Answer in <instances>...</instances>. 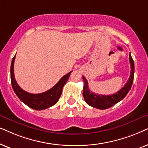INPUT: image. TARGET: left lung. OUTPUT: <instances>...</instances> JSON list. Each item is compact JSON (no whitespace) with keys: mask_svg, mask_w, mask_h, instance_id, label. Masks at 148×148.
I'll return each mask as SVG.
<instances>
[{"mask_svg":"<svg viewBox=\"0 0 148 148\" xmlns=\"http://www.w3.org/2000/svg\"><path fill=\"white\" fill-rule=\"evenodd\" d=\"M129 62L130 64H131V75H130L127 82L119 91L116 92L114 94L110 95H98L90 92L89 88H88L87 80H86L84 76H82V79L84 80L82 95H83L86 103L88 105L92 106L93 108H97V109L106 110L115 105L118 102L124 99L129 92L130 89H131L134 78L135 66H134V62L131 57V53L129 54Z\"/></svg>","mask_w":148,"mask_h":148,"instance_id":"8db88e82","label":"left lung"}]
</instances>
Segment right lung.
Returning <instances> with one entry per match:
<instances>
[{"label": "right lung", "instance_id": "right-lung-1", "mask_svg": "<svg viewBox=\"0 0 148 148\" xmlns=\"http://www.w3.org/2000/svg\"><path fill=\"white\" fill-rule=\"evenodd\" d=\"M15 56L13 58L11 66V81L13 89L19 99L28 107L36 110H42L54 106L60 99L62 89L65 84L68 81L71 72L63 76L59 82L47 91L39 94H32L23 90L15 80L14 76V61Z\"/></svg>", "mask_w": 148, "mask_h": 148}]
</instances>
